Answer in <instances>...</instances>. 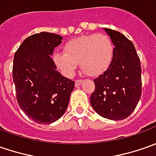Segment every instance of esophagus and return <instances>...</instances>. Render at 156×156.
Here are the masks:
<instances>
[{
	"instance_id": "34e87169",
	"label": "esophagus",
	"mask_w": 156,
	"mask_h": 156,
	"mask_svg": "<svg viewBox=\"0 0 156 156\" xmlns=\"http://www.w3.org/2000/svg\"><path fill=\"white\" fill-rule=\"evenodd\" d=\"M82 83H83V80H82V79H78V80L75 81V85H76V86H78V85H80Z\"/></svg>"
}]
</instances>
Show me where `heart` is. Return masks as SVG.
I'll use <instances>...</instances> for the list:
<instances>
[{"label":"heart","mask_w":156,"mask_h":156,"mask_svg":"<svg viewBox=\"0 0 156 156\" xmlns=\"http://www.w3.org/2000/svg\"><path fill=\"white\" fill-rule=\"evenodd\" d=\"M64 52H56L53 60L66 76H72L80 64L81 70L89 76H98L110 66L114 54L110 38L103 34L83 35L68 41Z\"/></svg>","instance_id":"1"}]
</instances>
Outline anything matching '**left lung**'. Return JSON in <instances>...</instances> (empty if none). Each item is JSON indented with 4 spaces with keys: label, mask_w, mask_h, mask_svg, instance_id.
<instances>
[{
    "label": "left lung",
    "mask_w": 156,
    "mask_h": 156,
    "mask_svg": "<svg viewBox=\"0 0 156 156\" xmlns=\"http://www.w3.org/2000/svg\"><path fill=\"white\" fill-rule=\"evenodd\" d=\"M105 30L115 46L114 54L108 69L94 79L90 105L101 116L118 121L130 115L140 100L141 62L129 39L115 30Z\"/></svg>",
    "instance_id": "obj_1"
}]
</instances>
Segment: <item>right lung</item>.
<instances>
[{"label": "right lung", "instance_id": "add662e5", "mask_svg": "<svg viewBox=\"0 0 156 156\" xmlns=\"http://www.w3.org/2000/svg\"><path fill=\"white\" fill-rule=\"evenodd\" d=\"M60 35L42 32L27 37L15 51L13 79L20 109L37 123L49 124L67 109L74 81L57 71L51 55Z\"/></svg>", "mask_w": 156, "mask_h": 156}]
</instances>
